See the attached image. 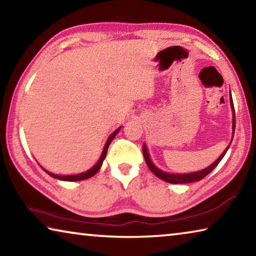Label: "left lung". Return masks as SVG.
I'll list each match as a JSON object with an SVG mask.
<instances>
[{"instance_id":"left-lung-1","label":"left lung","mask_w":256,"mask_h":256,"mask_svg":"<svg viewBox=\"0 0 256 256\" xmlns=\"http://www.w3.org/2000/svg\"><path fill=\"white\" fill-rule=\"evenodd\" d=\"M230 106H232V134H234V133H235V126H236L235 120H235V108H234L232 94H230ZM230 144H232V142H230ZM229 146H230V144H229ZM229 146H228V148H229ZM228 148L224 150L222 154H220V157L216 159L214 164H211L209 167L206 168V170H202L200 172H190V174H170V172H164L162 170H160L159 168L156 167L154 164L151 162V159L149 157V154H148V149H146V144H144V146H142V151H144L146 162V164H148L149 170L152 172L154 174L158 177V178L167 182V183H172V184H188V183H192V182L201 180L204 178V177L208 174H210V172L216 167V164L222 162V159L224 158V156L226 154Z\"/></svg>"}]
</instances>
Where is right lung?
I'll list each match as a JSON object with an SVG mask.
<instances>
[{
    "label": "right lung",
    "mask_w": 256,
    "mask_h": 256,
    "mask_svg": "<svg viewBox=\"0 0 256 256\" xmlns=\"http://www.w3.org/2000/svg\"><path fill=\"white\" fill-rule=\"evenodd\" d=\"M120 130V128H118V130H116V131H114L112 132L110 136V138H107V141H106V144H105V146H104V150H102V156H100V158H99V160L97 162V164H94V166L92 167V168H90L89 170H86V172H81V174H76V175H66V176H63V175H56V174H53V172H47V170H45L44 168H42V170H44L47 174H48L50 176H52V177H54V178H58V180H68V182H76V180H88V178H90V177H92L94 174H96V172L100 170V167H102V162H104V159H105V157H106V154H107V150H108V146H110V142L112 141V138H115V136L116 134L118 133V131Z\"/></svg>",
    "instance_id": "obj_1"
}]
</instances>
